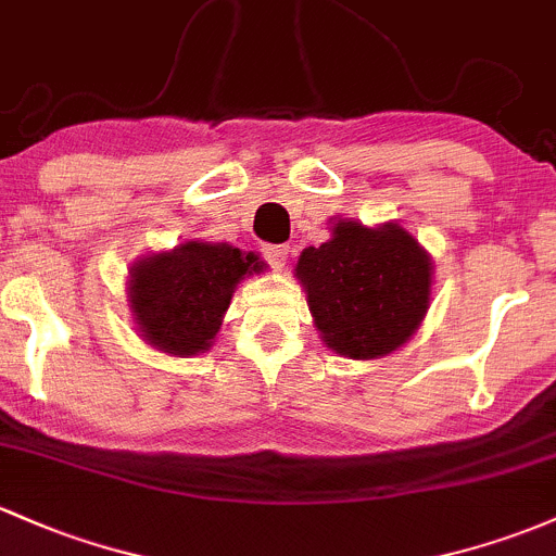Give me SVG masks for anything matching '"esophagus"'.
Masks as SVG:
<instances>
[{
    "mask_svg": "<svg viewBox=\"0 0 556 556\" xmlns=\"http://www.w3.org/2000/svg\"><path fill=\"white\" fill-rule=\"evenodd\" d=\"M289 252L291 249L286 247V243H265V247H262V254H265V260L270 262L273 267H283L286 265V260H289Z\"/></svg>",
    "mask_w": 556,
    "mask_h": 556,
    "instance_id": "1",
    "label": "esophagus"
}]
</instances>
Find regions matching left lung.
<instances>
[{"mask_svg":"<svg viewBox=\"0 0 556 556\" xmlns=\"http://www.w3.org/2000/svg\"><path fill=\"white\" fill-rule=\"evenodd\" d=\"M324 342L339 355H387L408 342L427 315L429 256L400 225L337 223L331 241L296 262Z\"/></svg>","mask_w":556,"mask_h":556,"instance_id":"1","label":"left lung"}]
</instances>
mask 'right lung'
Instances as JSON below:
<instances>
[{"label": "right lung", "instance_id": "obj_1", "mask_svg": "<svg viewBox=\"0 0 556 556\" xmlns=\"http://www.w3.org/2000/svg\"><path fill=\"white\" fill-rule=\"evenodd\" d=\"M260 256L228 243L188 241L132 267L129 302L142 337L169 355H195L223 326L238 280L262 270Z\"/></svg>", "mask_w": 556, "mask_h": 556}]
</instances>
